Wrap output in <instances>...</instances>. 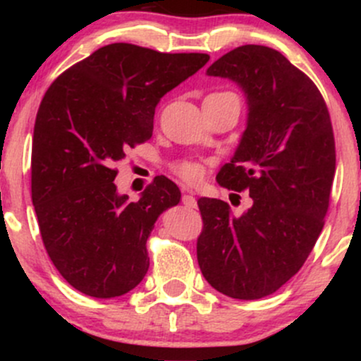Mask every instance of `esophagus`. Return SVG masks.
Segmentation results:
<instances>
[{
  "instance_id": "esophagus-1",
  "label": "esophagus",
  "mask_w": 361,
  "mask_h": 361,
  "mask_svg": "<svg viewBox=\"0 0 361 361\" xmlns=\"http://www.w3.org/2000/svg\"><path fill=\"white\" fill-rule=\"evenodd\" d=\"M181 202H183V205L188 207V209H197V198L193 197V193H185Z\"/></svg>"
}]
</instances>
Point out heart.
Masks as SVG:
<instances>
[{"mask_svg": "<svg viewBox=\"0 0 361 361\" xmlns=\"http://www.w3.org/2000/svg\"><path fill=\"white\" fill-rule=\"evenodd\" d=\"M227 91H224V93H212L209 94V97H214V94H226ZM175 171L176 175L181 178V180H185L186 183H195V181H198L204 175V168H202V164L195 163V161H181V163L175 164Z\"/></svg>", "mask_w": 361, "mask_h": 361, "instance_id": "obj_1", "label": "heart"}]
</instances>
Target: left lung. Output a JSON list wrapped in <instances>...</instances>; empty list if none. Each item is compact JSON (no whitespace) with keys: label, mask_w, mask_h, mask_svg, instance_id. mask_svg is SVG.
Returning a JSON list of instances; mask_svg holds the SVG:
<instances>
[{"label":"left lung","mask_w":361,"mask_h":361,"mask_svg":"<svg viewBox=\"0 0 361 361\" xmlns=\"http://www.w3.org/2000/svg\"><path fill=\"white\" fill-rule=\"evenodd\" d=\"M207 74L246 94V130L217 181L247 190L252 205L234 215L227 202L198 200V267L224 295L256 300L300 270L324 227L336 171L333 126L317 86L275 49L241 45Z\"/></svg>","instance_id":"8db88e82"}]
</instances>
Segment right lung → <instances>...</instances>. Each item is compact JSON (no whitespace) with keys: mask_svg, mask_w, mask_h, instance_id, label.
Masks as SVG:
<instances>
[{"mask_svg":"<svg viewBox=\"0 0 361 361\" xmlns=\"http://www.w3.org/2000/svg\"><path fill=\"white\" fill-rule=\"evenodd\" d=\"M209 59L110 44L45 91L34 127L32 202L49 258L85 295L120 297L146 276V243L157 217L178 205L180 188L157 176L128 202L114 166L151 139L161 98Z\"/></svg>","mask_w":361,"mask_h":361,"instance_id":"add662e5","label":"right lung"}]
</instances>
